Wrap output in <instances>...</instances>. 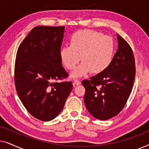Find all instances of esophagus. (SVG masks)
<instances>
[{"label": "esophagus", "mask_w": 149, "mask_h": 149, "mask_svg": "<svg viewBox=\"0 0 149 149\" xmlns=\"http://www.w3.org/2000/svg\"><path fill=\"white\" fill-rule=\"evenodd\" d=\"M81 84V81L78 80V79H75L74 81V85H79Z\"/></svg>", "instance_id": "34e87169"}]
</instances>
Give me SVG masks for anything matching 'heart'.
<instances>
[{
  "label": "heart",
  "instance_id": "obj_1",
  "mask_svg": "<svg viewBox=\"0 0 149 149\" xmlns=\"http://www.w3.org/2000/svg\"><path fill=\"white\" fill-rule=\"evenodd\" d=\"M114 42L111 37L93 30H82L70 37V45L62 47L60 57L68 70H72L80 62L83 63L72 72L74 77L87 72L98 74L109 66L114 54Z\"/></svg>",
  "mask_w": 149,
  "mask_h": 149
}]
</instances>
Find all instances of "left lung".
Returning a JSON list of instances; mask_svg holds the SVG:
<instances>
[{
	"instance_id": "obj_1",
	"label": "left lung",
	"mask_w": 149,
	"mask_h": 149,
	"mask_svg": "<svg viewBox=\"0 0 149 149\" xmlns=\"http://www.w3.org/2000/svg\"><path fill=\"white\" fill-rule=\"evenodd\" d=\"M118 49L102 72L83 80L87 111L100 120H107L122 111L132 92L136 76L135 59L131 47L117 34Z\"/></svg>"
}]
</instances>
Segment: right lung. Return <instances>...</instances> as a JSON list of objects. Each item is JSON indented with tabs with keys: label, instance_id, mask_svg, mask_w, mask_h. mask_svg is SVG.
Wrapping results in <instances>:
<instances>
[{
	"label": "right lung",
	"instance_id": "obj_1",
	"mask_svg": "<svg viewBox=\"0 0 149 149\" xmlns=\"http://www.w3.org/2000/svg\"><path fill=\"white\" fill-rule=\"evenodd\" d=\"M64 26L34 27L18 47L14 81L20 100L40 121L54 119L62 111L72 89L62 65L60 49Z\"/></svg>",
	"mask_w": 149,
	"mask_h": 149
}]
</instances>
